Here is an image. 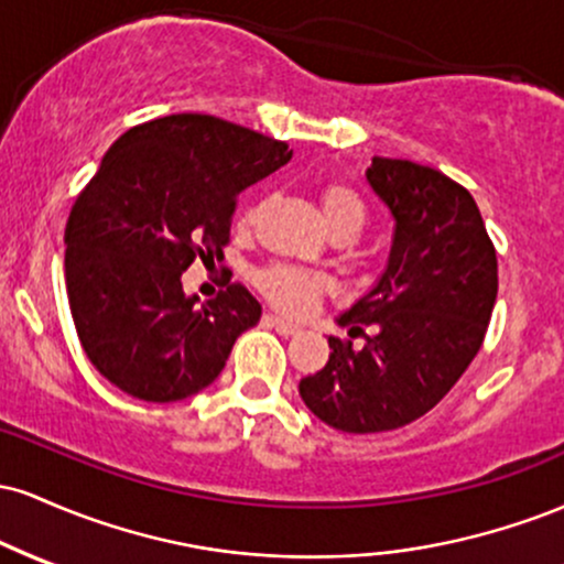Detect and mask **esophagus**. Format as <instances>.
Here are the masks:
<instances>
[{
	"label": "esophagus",
	"mask_w": 564,
	"mask_h": 564,
	"mask_svg": "<svg viewBox=\"0 0 564 564\" xmlns=\"http://www.w3.org/2000/svg\"><path fill=\"white\" fill-rule=\"evenodd\" d=\"M262 321H264V326L275 328V332L281 334V336H294V334H300V326H294V323H289V321L278 318V315H273V313L264 315Z\"/></svg>",
	"instance_id": "esophagus-1"
}]
</instances>
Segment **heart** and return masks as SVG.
Segmentation results:
<instances>
[{
  "label": "heart",
  "instance_id": "1",
  "mask_svg": "<svg viewBox=\"0 0 564 564\" xmlns=\"http://www.w3.org/2000/svg\"><path fill=\"white\" fill-rule=\"evenodd\" d=\"M262 204H254L246 209L243 225H254L260 217ZM321 215L326 219L328 230L336 241H352L368 223V206L364 196L355 187L345 183H328L321 191ZM254 286L262 291V296L278 310L291 315H300L313 307L326 291V278L310 270L294 268L286 262L264 264L254 273Z\"/></svg>",
  "mask_w": 564,
  "mask_h": 564
}]
</instances>
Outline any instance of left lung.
Listing matches in <instances>:
<instances>
[{"label": "left lung", "instance_id": "obj_1", "mask_svg": "<svg viewBox=\"0 0 564 564\" xmlns=\"http://www.w3.org/2000/svg\"><path fill=\"white\" fill-rule=\"evenodd\" d=\"M366 180L394 219L390 260L336 318L349 339L328 336V364L300 381L304 405L352 435L400 430L432 411L480 352L498 294L494 241L467 187L381 156ZM355 335L367 336L360 350Z\"/></svg>", "mask_w": 564, "mask_h": 564}]
</instances>
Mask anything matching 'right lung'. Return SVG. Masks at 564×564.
<instances>
[{"instance_id":"right-lung-1","label":"right lung","mask_w":564,"mask_h":564,"mask_svg":"<svg viewBox=\"0 0 564 564\" xmlns=\"http://www.w3.org/2000/svg\"><path fill=\"white\" fill-rule=\"evenodd\" d=\"M289 159L286 142L204 113L145 121L108 148L70 209L66 289L84 352L121 392L191 398L257 326L262 307L241 283L198 307L183 273L223 254L238 193Z\"/></svg>"}]
</instances>
